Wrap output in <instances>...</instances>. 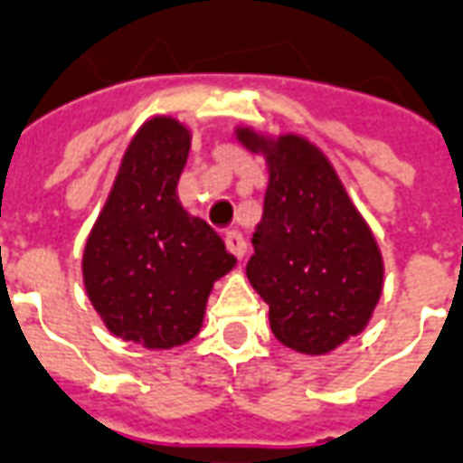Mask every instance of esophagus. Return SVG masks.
Instances as JSON below:
<instances>
[{
	"label": "esophagus",
	"mask_w": 463,
	"mask_h": 463,
	"mask_svg": "<svg viewBox=\"0 0 463 463\" xmlns=\"http://www.w3.org/2000/svg\"><path fill=\"white\" fill-rule=\"evenodd\" d=\"M224 241H226V249H229V251H232V254H234L237 259H241L244 254H247V241H244V237L239 234L237 229L226 232Z\"/></svg>",
	"instance_id": "obj_1"
}]
</instances>
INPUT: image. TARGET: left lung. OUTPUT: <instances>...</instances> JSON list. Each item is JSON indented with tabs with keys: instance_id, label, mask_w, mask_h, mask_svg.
<instances>
[{
	"instance_id": "obj_1",
	"label": "left lung",
	"mask_w": 463,
	"mask_h": 463,
	"mask_svg": "<svg viewBox=\"0 0 463 463\" xmlns=\"http://www.w3.org/2000/svg\"><path fill=\"white\" fill-rule=\"evenodd\" d=\"M239 142L269 162L249 281L269 304L279 342L329 354L372 319L382 297V251L314 144L294 134L269 142L251 129H239Z\"/></svg>"
}]
</instances>
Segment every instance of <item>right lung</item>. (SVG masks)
Wrapping results in <instances>:
<instances>
[{
  "label": "right lung",
  "instance_id": "obj_1",
  "mask_svg": "<svg viewBox=\"0 0 463 463\" xmlns=\"http://www.w3.org/2000/svg\"><path fill=\"white\" fill-rule=\"evenodd\" d=\"M192 134L169 117L137 132L84 249V287L111 334L146 349L194 339L216 279L237 259L186 214L176 182Z\"/></svg>",
  "mask_w": 463,
  "mask_h": 463
}]
</instances>
